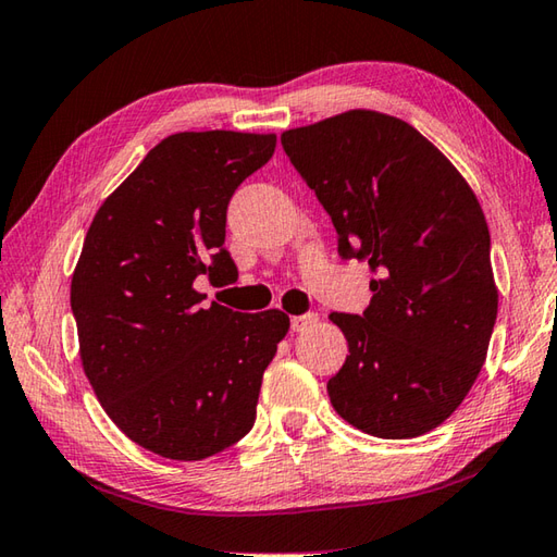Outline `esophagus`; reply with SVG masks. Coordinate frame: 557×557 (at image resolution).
Instances as JSON below:
<instances>
[{
    "label": "esophagus",
    "mask_w": 557,
    "mask_h": 557,
    "mask_svg": "<svg viewBox=\"0 0 557 557\" xmlns=\"http://www.w3.org/2000/svg\"><path fill=\"white\" fill-rule=\"evenodd\" d=\"M314 324H318V314H314V312L298 314V318H290V330L293 332H306V330L314 327Z\"/></svg>",
    "instance_id": "esophagus-1"
}]
</instances>
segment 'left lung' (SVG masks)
I'll use <instances>...</instances> for the list:
<instances>
[{"label":"left lung","instance_id":"left-lung-1","mask_svg":"<svg viewBox=\"0 0 557 557\" xmlns=\"http://www.w3.org/2000/svg\"><path fill=\"white\" fill-rule=\"evenodd\" d=\"M290 164L366 259L371 306L332 312L349 344L332 407L377 438H414L456 412L497 320L490 230L473 188L422 133L354 109L281 135Z\"/></svg>","mask_w":557,"mask_h":557}]
</instances>
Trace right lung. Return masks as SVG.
<instances>
[{
	"instance_id": "1",
	"label": "right lung",
	"mask_w": 557,
	"mask_h": 557,
	"mask_svg": "<svg viewBox=\"0 0 557 557\" xmlns=\"http://www.w3.org/2000/svg\"><path fill=\"white\" fill-rule=\"evenodd\" d=\"M276 135L174 133L101 203L72 274L79 359L101 407L152 454L203 460L243 438L286 337L281 310L203 306L194 281H235L227 203Z\"/></svg>"
}]
</instances>
